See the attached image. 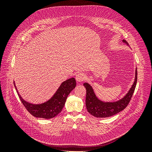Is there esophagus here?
Returning a JSON list of instances; mask_svg holds the SVG:
<instances>
[{
  "instance_id": "obj_1",
  "label": "esophagus",
  "mask_w": 152,
  "mask_h": 152,
  "mask_svg": "<svg viewBox=\"0 0 152 152\" xmlns=\"http://www.w3.org/2000/svg\"><path fill=\"white\" fill-rule=\"evenodd\" d=\"M76 80L79 82H82L85 79V75L82 73H78L75 76Z\"/></svg>"
}]
</instances>
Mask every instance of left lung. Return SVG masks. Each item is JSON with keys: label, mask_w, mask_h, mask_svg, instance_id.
Masks as SVG:
<instances>
[{"label": "left lung", "mask_w": 152, "mask_h": 152, "mask_svg": "<svg viewBox=\"0 0 152 152\" xmlns=\"http://www.w3.org/2000/svg\"><path fill=\"white\" fill-rule=\"evenodd\" d=\"M122 42L129 45L126 40L123 39ZM137 68H136L134 81L130 89L122 98L113 102H106L99 99L96 96L93 87L87 82L84 83V86L86 89V105L88 112L94 117L105 118L114 115L125 109L130 102L135 90L137 83Z\"/></svg>", "instance_id": "left-lung-1"}]
</instances>
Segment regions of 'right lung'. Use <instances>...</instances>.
Masks as SVG:
<instances>
[{"label":"right lung","mask_w":152,"mask_h":152,"mask_svg":"<svg viewBox=\"0 0 152 152\" xmlns=\"http://www.w3.org/2000/svg\"><path fill=\"white\" fill-rule=\"evenodd\" d=\"M14 84L23 104L32 115L49 119L56 117L61 112L68 96L76 86V80L74 78H70L63 82L51 98L47 102L40 104L31 103L23 99L18 93L15 82Z\"/></svg>","instance_id":"1"}]
</instances>
